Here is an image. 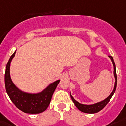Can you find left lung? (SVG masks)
<instances>
[{
  "label": "left lung",
  "mask_w": 126,
  "mask_h": 126,
  "mask_svg": "<svg viewBox=\"0 0 126 126\" xmlns=\"http://www.w3.org/2000/svg\"><path fill=\"white\" fill-rule=\"evenodd\" d=\"M109 57L111 59L112 62L113 66H114V76L115 77V83H114V87L113 89L112 92L109 95L107 98H105V100H102L100 102L96 103L95 104H93V105H83V104H81V103H78V101L75 100L74 97L71 95L70 94V96L72 98V101L74 102V105H76V107L80 111L83 112L87 113V114H94V113L98 112L99 111H100L106 105L108 104L110 98H112V96H113V94L114 93L116 89L117 85V76H116V65H115L114 61L113 59L112 56H109Z\"/></svg>",
  "instance_id": "8db88e82"
}]
</instances>
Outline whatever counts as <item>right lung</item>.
I'll use <instances>...</instances> for the list:
<instances>
[{
  "mask_svg": "<svg viewBox=\"0 0 126 126\" xmlns=\"http://www.w3.org/2000/svg\"><path fill=\"white\" fill-rule=\"evenodd\" d=\"M16 52V50L10 56L6 67L4 82L6 93L16 107L23 112L28 114L43 112L48 107L52 94L60 80L50 83L41 92L37 93H29L21 91L12 81L10 74V62L15 56Z\"/></svg>",
  "mask_w": 126,
  "mask_h": 126,
  "instance_id": "1",
  "label": "right lung"
}]
</instances>
